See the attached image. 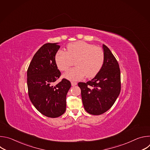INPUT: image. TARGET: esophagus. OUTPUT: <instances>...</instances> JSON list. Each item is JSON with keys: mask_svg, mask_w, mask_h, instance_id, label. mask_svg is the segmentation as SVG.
<instances>
[{"mask_svg": "<svg viewBox=\"0 0 150 150\" xmlns=\"http://www.w3.org/2000/svg\"><path fill=\"white\" fill-rule=\"evenodd\" d=\"M71 85H72V86H75V85H77V83H76V82L72 81V82H71Z\"/></svg>", "mask_w": 150, "mask_h": 150, "instance_id": "1", "label": "esophagus"}]
</instances>
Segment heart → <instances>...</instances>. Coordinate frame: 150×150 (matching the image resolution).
Returning a JSON list of instances; mask_svg holds the SVG:
<instances>
[{
  "label": "heart",
  "instance_id": "obj_1",
  "mask_svg": "<svg viewBox=\"0 0 150 150\" xmlns=\"http://www.w3.org/2000/svg\"><path fill=\"white\" fill-rule=\"evenodd\" d=\"M54 60L58 69L62 71H67L75 61L76 67L64 74L65 78L75 81L85 75L87 78L95 76L103 65L104 54L100 47L78 41L67 46V52L60 50L57 51Z\"/></svg>",
  "mask_w": 150,
  "mask_h": 150
}]
</instances>
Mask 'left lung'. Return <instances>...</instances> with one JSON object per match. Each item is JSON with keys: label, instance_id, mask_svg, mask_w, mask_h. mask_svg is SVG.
I'll use <instances>...</instances> for the list:
<instances>
[{"label": "left lung", "instance_id": "1", "mask_svg": "<svg viewBox=\"0 0 150 150\" xmlns=\"http://www.w3.org/2000/svg\"><path fill=\"white\" fill-rule=\"evenodd\" d=\"M103 65L91 81L79 82L85 110L93 115H100L109 110L120 92V72L118 62L110 49L103 45Z\"/></svg>", "mask_w": 150, "mask_h": 150}]
</instances>
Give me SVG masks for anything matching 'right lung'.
I'll return each instance as SVG.
<instances>
[{"instance_id":"obj_1","label":"right lung","mask_w":150,"mask_h":150,"mask_svg":"<svg viewBox=\"0 0 150 150\" xmlns=\"http://www.w3.org/2000/svg\"><path fill=\"white\" fill-rule=\"evenodd\" d=\"M56 43H46L33 56L27 71L30 99L36 109L49 117L60 116L66 111L67 94L70 81L63 79L53 85L60 76L54 57L60 48Z\"/></svg>"}]
</instances>
